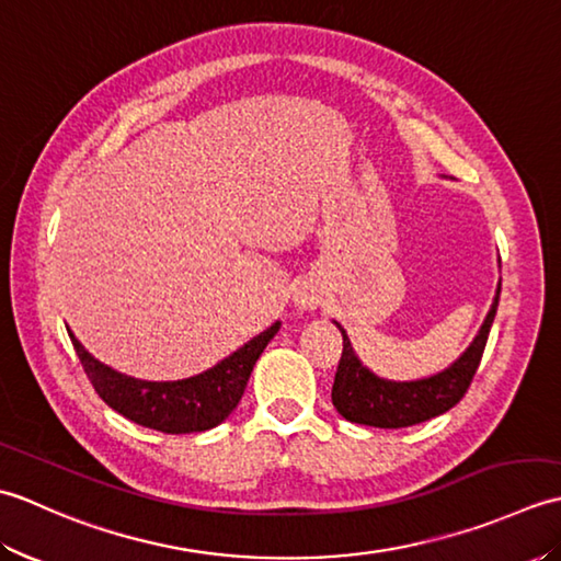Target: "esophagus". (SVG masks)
Wrapping results in <instances>:
<instances>
[{
  "mask_svg": "<svg viewBox=\"0 0 561 561\" xmlns=\"http://www.w3.org/2000/svg\"><path fill=\"white\" fill-rule=\"evenodd\" d=\"M299 304L304 306V308H313L316 304H318V299L313 294H308V291H304V294H299Z\"/></svg>",
  "mask_w": 561,
  "mask_h": 561,
  "instance_id": "esophagus-1",
  "label": "esophagus"
}]
</instances>
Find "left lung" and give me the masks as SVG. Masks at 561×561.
I'll return each instance as SVG.
<instances>
[{"label":"left lung","mask_w":561,"mask_h":561,"mask_svg":"<svg viewBox=\"0 0 561 561\" xmlns=\"http://www.w3.org/2000/svg\"><path fill=\"white\" fill-rule=\"evenodd\" d=\"M499 294H502V282H499L490 313H486L478 337L472 340L468 352L456 364L448 366L446 371L432 378L412 380V383H392V380L378 378L364 368L362 362L356 359L347 332L335 323L342 332V356L335 383H332V404L347 422L380 428L412 426L448 412L468 392L472 376L482 362L484 344L496 316Z\"/></svg>","instance_id":"left-lung-1"}]
</instances>
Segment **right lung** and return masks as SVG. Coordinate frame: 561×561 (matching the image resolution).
<instances>
[{"label":"right lung","instance_id":"1","mask_svg":"<svg viewBox=\"0 0 561 561\" xmlns=\"http://www.w3.org/2000/svg\"><path fill=\"white\" fill-rule=\"evenodd\" d=\"M277 330L279 323H274L209 371L185 380H169V383H153V380H137L117 374L111 366L93 359L71 332L69 337L83 371L108 408L127 416L129 422L157 428L163 434H190L207 432L233 412L248 386L250 371L267 342L277 335Z\"/></svg>","mask_w":561,"mask_h":561}]
</instances>
